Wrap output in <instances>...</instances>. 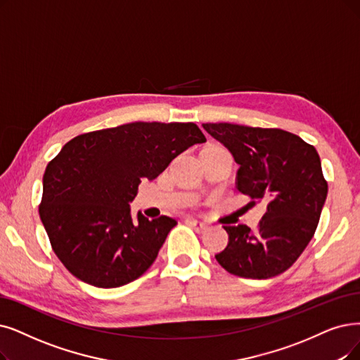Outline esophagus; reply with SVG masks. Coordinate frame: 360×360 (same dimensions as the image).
<instances>
[{
	"instance_id": "1",
	"label": "esophagus",
	"mask_w": 360,
	"mask_h": 360,
	"mask_svg": "<svg viewBox=\"0 0 360 360\" xmlns=\"http://www.w3.org/2000/svg\"><path fill=\"white\" fill-rule=\"evenodd\" d=\"M186 223H188L191 227H193L196 232H204V230H207V227H208L205 223L193 220V219H186Z\"/></svg>"
}]
</instances>
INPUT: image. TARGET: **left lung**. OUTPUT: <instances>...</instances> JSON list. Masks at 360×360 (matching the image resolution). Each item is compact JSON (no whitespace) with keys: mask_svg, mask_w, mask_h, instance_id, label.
I'll return each mask as SVG.
<instances>
[{"mask_svg":"<svg viewBox=\"0 0 360 360\" xmlns=\"http://www.w3.org/2000/svg\"><path fill=\"white\" fill-rule=\"evenodd\" d=\"M239 165L238 191L266 212L254 233L245 224L224 226L229 243L215 255L239 278L269 279L288 270L309 245L328 195L321 158L298 136L279 128L229 122L202 124Z\"/></svg>","mask_w":360,"mask_h":360,"instance_id":"8db88e82","label":"left lung"}]
</instances>
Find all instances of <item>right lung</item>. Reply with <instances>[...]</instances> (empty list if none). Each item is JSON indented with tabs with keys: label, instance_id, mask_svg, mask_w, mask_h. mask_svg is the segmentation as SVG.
I'll return each instance as SVG.
<instances>
[{
	"label": "right lung",
	"instance_id": "1",
	"mask_svg": "<svg viewBox=\"0 0 360 360\" xmlns=\"http://www.w3.org/2000/svg\"><path fill=\"white\" fill-rule=\"evenodd\" d=\"M205 141L192 122H130L68 141L42 177L39 217L72 275L97 288L140 278L177 221L133 217L139 184Z\"/></svg>",
	"mask_w": 360,
	"mask_h": 360
}]
</instances>
